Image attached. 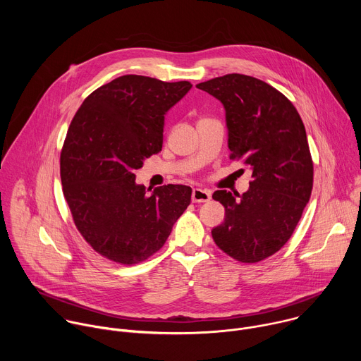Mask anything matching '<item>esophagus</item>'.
I'll return each mask as SVG.
<instances>
[{"instance_id":"1","label":"esophagus","mask_w":361,"mask_h":361,"mask_svg":"<svg viewBox=\"0 0 361 361\" xmlns=\"http://www.w3.org/2000/svg\"><path fill=\"white\" fill-rule=\"evenodd\" d=\"M191 198H192V202H207L212 200V192L209 190L194 188Z\"/></svg>"}]
</instances>
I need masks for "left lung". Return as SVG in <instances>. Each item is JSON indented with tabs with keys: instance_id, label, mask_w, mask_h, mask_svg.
<instances>
[{
	"instance_id": "1",
	"label": "left lung",
	"mask_w": 361,
	"mask_h": 361,
	"mask_svg": "<svg viewBox=\"0 0 361 361\" xmlns=\"http://www.w3.org/2000/svg\"><path fill=\"white\" fill-rule=\"evenodd\" d=\"M197 88L223 102L230 160L252 171L250 188L213 194L226 209L213 228L214 243L240 263H259L291 237L313 190V160L293 102L270 84L244 74H227Z\"/></svg>"
}]
</instances>
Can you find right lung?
Listing matches in <instances>:
<instances>
[{"label":"right lung","mask_w":361,"mask_h":361,"mask_svg":"<svg viewBox=\"0 0 361 361\" xmlns=\"http://www.w3.org/2000/svg\"><path fill=\"white\" fill-rule=\"evenodd\" d=\"M123 75L92 91L75 113L60 156L64 198L82 238L106 259L138 264L167 241L191 202V188L147 194L134 171L161 151L164 114L191 88Z\"/></svg>","instance_id":"right-lung-1"}]
</instances>
